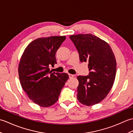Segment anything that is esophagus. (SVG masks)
<instances>
[{
    "instance_id": "esophagus-1",
    "label": "esophagus",
    "mask_w": 133,
    "mask_h": 133,
    "mask_svg": "<svg viewBox=\"0 0 133 133\" xmlns=\"http://www.w3.org/2000/svg\"><path fill=\"white\" fill-rule=\"evenodd\" d=\"M69 78H72L73 77H74V75H72V74H69Z\"/></svg>"
}]
</instances>
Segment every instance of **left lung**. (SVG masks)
Returning a JSON list of instances; mask_svg holds the SVG:
<instances>
[{
    "mask_svg": "<svg viewBox=\"0 0 133 133\" xmlns=\"http://www.w3.org/2000/svg\"><path fill=\"white\" fill-rule=\"evenodd\" d=\"M70 38L78 50L81 62H88L89 74L78 76L77 99L92 106L99 103L113 85L117 63L113 52L105 41L91 34L72 35Z\"/></svg>",
    "mask_w": 133,
    "mask_h": 133,
    "instance_id": "left-lung-1",
    "label": "left lung"
}]
</instances>
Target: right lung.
Wrapping results in <instances>:
<instances>
[{
  "label": "right lung",
  "mask_w": 133,
  "mask_h": 133,
  "mask_svg": "<svg viewBox=\"0 0 133 133\" xmlns=\"http://www.w3.org/2000/svg\"><path fill=\"white\" fill-rule=\"evenodd\" d=\"M65 36L36 39L28 45L18 67L21 86L28 97L42 107L52 106L58 101L65 83L66 73L52 72L49 66L56 63L55 54Z\"/></svg>",
  "instance_id": "obj_1"
}]
</instances>
